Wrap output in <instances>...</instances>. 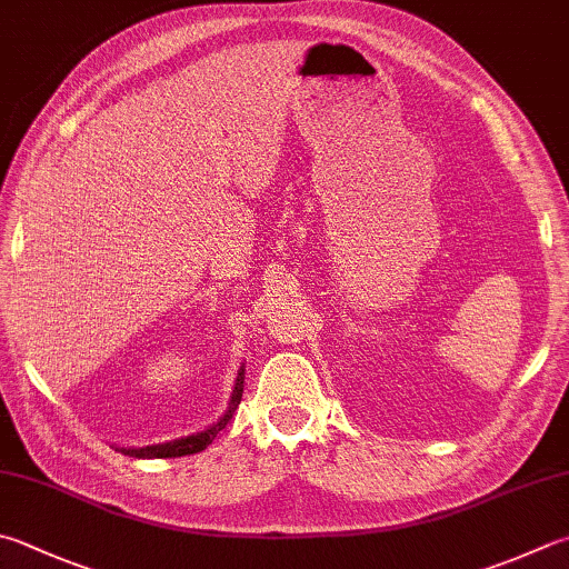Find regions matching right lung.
Instances as JSON below:
<instances>
[{"mask_svg":"<svg viewBox=\"0 0 569 569\" xmlns=\"http://www.w3.org/2000/svg\"><path fill=\"white\" fill-rule=\"evenodd\" d=\"M242 383H244V371L240 369L238 383H234V391H232V399H230V409L224 411V416L220 418L218 423H212L210 428H206V431H200L196 436H188V438H178V441H170V443H158V446H146V448H123V453L133 456V458H180V456L206 451V448L212 441H216V436L222 431V428L228 426L232 413L238 411L240 399H242Z\"/></svg>","mask_w":569,"mask_h":569,"instance_id":"1","label":"right lung"}]
</instances>
